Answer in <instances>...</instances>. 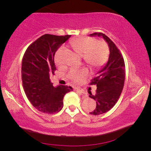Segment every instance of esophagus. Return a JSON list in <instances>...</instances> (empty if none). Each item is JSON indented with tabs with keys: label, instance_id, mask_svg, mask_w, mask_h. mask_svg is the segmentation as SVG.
I'll return each instance as SVG.
<instances>
[{
	"label": "esophagus",
	"instance_id": "esophagus-1",
	"mask_svg": "<svg viewBox=\"0 0 151 151\" xmlns=\"http://www.w3.org/2000/svg\"><path fill=\"white\" fill-rule=\"evenodd\" d=\"M76 91L77 92H78V93H81L82 96H84V98H86V93H85V91H84V90H82V89H81V88H76Z\"/></svg>",
	"mask_w": 151,
	"mask_h": 151
}]
</instances>
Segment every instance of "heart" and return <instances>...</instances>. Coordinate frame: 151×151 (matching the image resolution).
Segmentation results:
<instances>
[{"mask_svg":"<svg viewBox=\"0 0 151 151\" xmlns=\"http://www.w3.org/2000/svg\"><path fill=\"white\" fill-rule=\"evenodd\" d=\"M73 50L80 56L83 57L86 64L93 68L102 66L106 61L109 54V49L104 41L97 40L89 37H81L71 42ZM64 47H60L55 55V63L58 66H62L60 62V54L63 52ZM88 75L87 69H72L69 73V77L74 82H80Z\"/></svg>","mask_w":151,"mask_h":151,"instance_id":"heart-1","label":"heart"}]
</instances>
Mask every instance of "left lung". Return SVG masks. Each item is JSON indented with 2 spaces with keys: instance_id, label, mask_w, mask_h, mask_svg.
<instances>
[{
  "instance_id": "left-lung-1",
  "label": "left lung",
  "mask_w": 151,
  "mask_h": 151,
  "mask_svg": "<svg viewBox=\"0 0 151 151\" xmlns=\"http://www.w3.org/2000/svg\"><path fill=\"white\" fill-rule=\"evenodd\" d=\"M89 36L102 37L110 51L108 60L91 82L97 85L96 93L88 91V96L96 101V108L90 114L98 115L111 110L118 100L124 84L125 64L119 49L108 36L102 33H93Z\"/></svg>"
}]
</instances>
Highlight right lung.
Listing matches in <instances>:
<instances>
[{
	"instance_id": "add662e5",
	"label": "right lung",
	"mask_w": 151,
	"mask_h": 151,
	"mask_svg": "<svg viewBox=\"0 0 151 151\" xmlns=\"http://www.w3.org/2000/svg\"><path fill=\"white\" fill-rule=\"evenodd\" d=\"M71 36L45 34L27 49L22 60V81L24 91L33 106L45 113H58L63 107L66 93L71 86H53L50 76L56 70L54 55L58 49Z\"/></svg>"
}]
</instances>
